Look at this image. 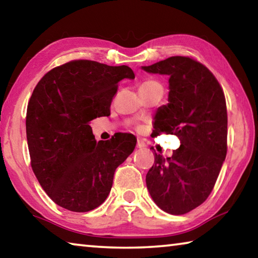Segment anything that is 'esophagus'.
Instances as JSON below:
<instances>
[{"label": "esophagus", "instance_id": "34e87169", "mask_svg": "<svg viewBox=\"0 0 258 258\" xmlns=\"http://www.w3.org/2000/svg\"><path fill=\"white\" fill-rule=\"evenodd\" d=\"M146 147V143L142 141V140H138L137 142V148H139V149H142V148Z\"/></svg>", "mask_w": 258, "mask_h": 258}]
</instances>
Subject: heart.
Returning a JSON list of instances; mask_svg holds the SVG:
<instances>
[{"label":"heart","mask_w":258,"mask_h":258,"mask_svg":"<svg viewBox=\"0 0 258 258\" xmlns=\"http://www.w3.org/2000/svg\"><path fill=\"white\" fill-rule=\"evenodd\" d=\"M156 85H159V84L157 82H154V81H148L146 83H143L141 86H156Z\"/></svg>","instance_id":"1"}]
</instances>
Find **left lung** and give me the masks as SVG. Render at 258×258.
Segmentation results:
<instances>
[{"instance_id":"left-lung-1","label":"left lung","mask_w":258,"mask_h":258,"mask_svg":"<svg viewBox=\"0 0 258 258\" xmlns=\"http://www.w3.org/2000/svg\"><path fill=\"white\" fill-rule=\"evenodd\" d=\"M141 69L169 77L168 103L157 109L154 133L175 134L181 141L171 157L155 155L147 187L160 209L182 215L207 199L225 160L224 93L213 74L187 56H171Z\"/></svg>"}]
</instances>
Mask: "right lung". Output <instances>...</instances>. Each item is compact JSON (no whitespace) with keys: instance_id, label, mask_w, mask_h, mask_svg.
<instances>
[{"instance_id":"add662e5","label":"right lung","mask_w":258,"mask_h":258,"mask_svg":"<svg viewBox=\"0 0 258 258\" xmlns=\"http://www.w3.org/2000/svg\"><path fill=\"white\" fill-rule=\"evenodd\" d=\"M134 77L127 66L76 60L52 69L34 89L26 117L32 168L60 207L84 213L107 199L116 168L137 141L119 134L97 142L89 124L110 115L117 84Z\"/></svg>"}]
</instances>
